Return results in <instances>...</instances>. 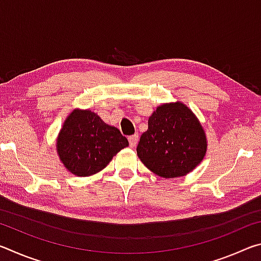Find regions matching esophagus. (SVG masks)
<instances>
[{"label": "esophagus", "mask_w": 261, "mask_h": 261, "mask_svg": "<svg viewBox=\"0 0 261 261\" xmlns=\"http://www.w3.org/2000/svg\"><path fill=\"white\" fill-rule=\"evenodd\" d=\"M129 143L131 147H135L137 143H138V135H134L129 137Z\"/></svg>", "instance_id": "esophagus-1"}]
</instances>
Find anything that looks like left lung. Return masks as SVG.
Masks as SVG:
<instances>
[{
	"label": "left lung",
	"mask_w": 261,
	"mask_h": 261,
	"mask_svg": "<svg viewBox=\"0 0 261 261\" xmlns=\"http://www.w3.org/2000/svg\"><path fill=\"white\" fill-rule=\"evenodd\" d=\"M207 138L196 115L180 101L159 106L140 137L137 155L162 178L182 177L204 160Z\"/></svg>",
	"instance_id": "8db88e82"
}]
</instances>
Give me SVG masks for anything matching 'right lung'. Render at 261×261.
Returning a JSON list of instances; mask_svg holds the SVG:
<instances>
[{"instance_id":"1","label":"right lung","mask_w":261,"mask_h":261,"mask_svg":"<svg viewBox=\"0 0 261 261\" xmlns=\"http://www.w3.org/2000/svg\"><path fill=\"white\" fill-rule=\"evenodd\" d=\"M129 141L90 109H73L56 139V152L68 171L78 177L99 173Z\"/></svg>"}]
</instances>
